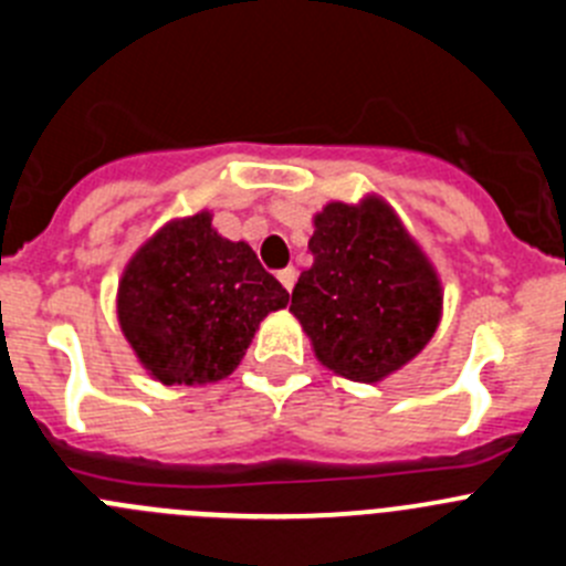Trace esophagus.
<instances>
[{
	"mask_svg": "<svg viewBox=\"0 0 566 566\" xmlns=\"http://www.w3.org/2000/svg\"><path fill=\"white\" fill-rule=\"evenodd\" d=\"M277 280L286 286V292H292L294 283H297V272H294V266H286V269H280L277 272Z\"/></svg>",
	"mask_w": 566,
	"mask_h": 566,
	"instance_id": "34e87169",
	"label": "esophagus"
}]
</instances>
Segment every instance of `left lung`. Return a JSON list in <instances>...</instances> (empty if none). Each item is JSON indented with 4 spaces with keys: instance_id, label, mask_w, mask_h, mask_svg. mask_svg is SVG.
I'll list each match as a JSON object with an SVG mask.
<instances>
[{
    "instance_id": "obj_1",
    "label": "left lung",
    "mask_w": 566,
    "mask_h": 566,
    "mask_svg": "<svg viewBox=\"0 0 566 566\" xmlns=\"http://www.w3.org/2000/svg\"><path fill=\"white\" fill-rule=\"evenodd\" d=\"M308 249L314 263L300 274L289 312L328 371L382 382L431 343L442 280L385 198L326 203Z\"/></svg>"
}]
</instances>
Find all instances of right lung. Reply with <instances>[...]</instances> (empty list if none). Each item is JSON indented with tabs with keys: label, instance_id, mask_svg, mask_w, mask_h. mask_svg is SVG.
Masks as SVG:
<instances>
[{
	"label": "right lung",
	"instance_id": "add662e5",
	"mask_svg": "<svg viewBox=\"0 0 566 566\" xmlns=\"http://www.w3.org/2000/svg\"><path fill=\"white\" fill-rule=\"evenodd\" d=\"M289 292L247 240L212 227V212L172 218L138 247L118 280V326L161 385L227 379L263 319Z\"/></svg>",
	"mask_w": 566,
	"mask_h": 566
}]
</instances>
